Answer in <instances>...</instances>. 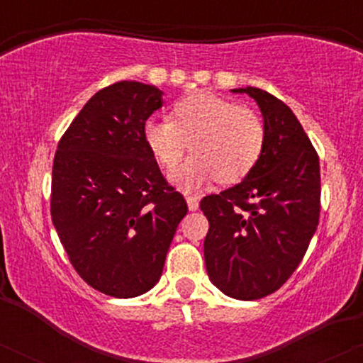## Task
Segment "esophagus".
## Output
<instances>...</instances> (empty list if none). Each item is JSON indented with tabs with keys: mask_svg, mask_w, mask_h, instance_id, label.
<instances>
[{
	"mask_svg": "<svg viewBox=\"0 0 363 363\" xmlns=\"http://www.w3.org/2000/svg\"><path fill=\"white\" fill-rule=\"evenodd\" d=\"M186 201H187V208H189V211H196L199 208L198 198H194V196H186Z\"/></svg>",
	"mask_w": 363,
	"mask_h": 363,
	"instance_id": "esophagus-1",
	"label": "esophagus"
}]
</instances>
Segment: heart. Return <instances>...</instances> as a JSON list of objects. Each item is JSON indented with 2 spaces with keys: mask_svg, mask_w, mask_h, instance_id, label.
<instances>
[{
  "mask_svg": "<svg viewBox=\"0 0 363 363\" xmlns=\"http://www.w3.org/2000/svg\"><path fill=\"white\" fill-rule=\"evenodd\" d=\"M143 136L164 169L172 170L174 184L194 191L218 179L222 184L242 181L259 162L264 148V124L251 109L210 91H196L179 101L172 121L148 119Z\"/></svg>",
  "mask_w": 363,
  "mask_h": 363,
  "instance_id": "1",
  "label": "heart"
}]
</instances>
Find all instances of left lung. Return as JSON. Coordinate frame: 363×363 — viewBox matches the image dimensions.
<instances>
[{
  "label": "left lung",
  "instance_id": "obj_1",
  "mask_svg": "<svg viewBox=\"0 0 363 363\" xmlns=\"http://www.w3.org/2000/svg\"><path fill=\"white\" fill-rule=\"evenodd\" d=\"M232 91L256 101L264 148L239 184L201 199L210 223L205 262L220 291L237 301H257L289 280L318 228L319 157L285 102L254 86Z\"/></svg>",
  "mask_w": 363,
  "mask_h": 363
}]
</instances>
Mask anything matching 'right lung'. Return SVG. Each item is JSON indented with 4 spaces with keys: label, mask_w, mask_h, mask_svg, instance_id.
<instances>
[{
    "label": "right lung",
    "mask_w": 363,
    "mask_h": 363,
    "mask_svg": "<svg viewBox=\"0 0 363 363\" xmlns=\"http://www.w3.org/2000/svg\"><path fill=\"white\" fill-rule=\"evenodd\" d=\"M164 91L140 82L102 89L78 112L52 164L51 216L77 273L102 294L138 297L157 285L187 213L143 136Z\"/></svg>",
    "instance_id": "add662e5"
}]
</instances>
